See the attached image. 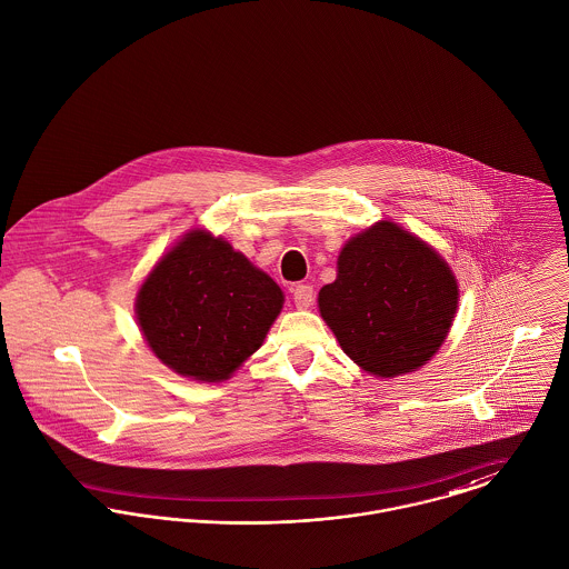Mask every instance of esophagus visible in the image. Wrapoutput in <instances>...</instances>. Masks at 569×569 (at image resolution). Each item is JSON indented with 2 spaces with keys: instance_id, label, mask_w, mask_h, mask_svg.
Returning a JSON list of instances; mask_svg holds the SVG:
<instances>
[{
  "instance_id": "34e87169",
  "label": "esophagus",
  "mask_w": 569,
  "mask_h": 569,
  "mask_svg": "<svg viewBox=\"0 0 569 569\" xmlns=\"http://www.w3.org/2000/svg\"><path fill=\"white\" fill-rule=\"evenodd\" d=\"M292 299L299 310H308L315 303V288L308 283H299L292 288Z\"/></svg>"
}]
</instances>
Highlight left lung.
I'll return each mask as SVG.
<instances>
[{
	"instance_id": "1",
	"label": "left lung",
	"mask_w": 569,
	"mask_h": 569,
	"mask_svg": "<svg viewBox=\"0 0 569 569\" xmlns=\"http://www.w3.org/2000/svg\"><path fill=\"white\" fill-rule=\"evenodd\" d=\"M456 306L458 286L441 254L388 220L345 244L336 281L318 292L320 316L342 351L378 378L426 365Z\"/></svg>"
}]
</instances>
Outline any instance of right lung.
<instances>
[{
  "instance_id": "add662e5",
  "label": "right lung",
  "mask_w": 569,
  "mask_h": 569,
  "mask_svg": "<svg viewBox=\"0 0 569 569\" xmlns=\"http://www.w3.org/2000/svg\"><path fill=\"white\" fill-rule=\"evenodd\" d=\"M281 288L231 244L191 231L137 295L154 356L186 378L222 381L254 353L281 312Z\"/></svg>"
}]
</instances>
